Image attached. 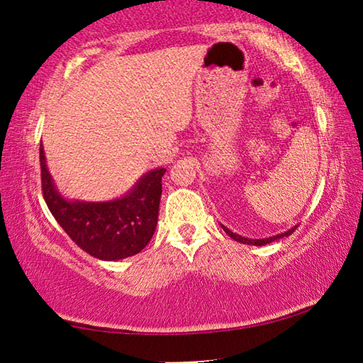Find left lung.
<instances>
[{"label": "left lung", "instance_id": "1", "mask_svg": "<svg viewBox=\"0 0 363 363\" xmlns=\"http://www.w3.org/2000/svg\"><path fill=\"white\" fill-rule=\"evenodd\" d=\"M220 227H223V229H224V232L227 233V235H229L230 238H233V240H235V242H240V243H245V245H256V247H262V245L272 243V242H275V240H279V238H284V237L291 235V233H293L294 230H296V227H298V225L291 227L290 230L279 233V235H274V237H269V238H259V240H256V238H247V237H242V235H238V233H233L232 230L227 229V227H225V225H223V224H220Z\"/></svg>", "mask_w": 363, "mask_h": 363}]
</instances>
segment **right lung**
<instances>
[{
	"label": "right lung",
	"instance_id": "1",
	"mask_svg": "<svg viewBox=\"0 0 363 363\" xmlns=\"http://www.w3.org/2000/svg\"><path fill=\"white\" fill-rule=\"evenodd\" d=\"M43 196L59 225L86 253L102 261H118L147 247L158 220L164 168L152 169L130 192L112 201L65 200L48 171L40 145Z\"/></svg>",
	"mask_w": 363,
	"mask_h": 363
}]
</instances>
